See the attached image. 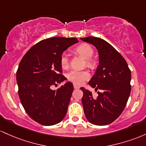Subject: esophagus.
Returning a JSON list of instances; mask_svg holds the SVG:
<instances>
[{"label": "esophagus", "instance_id": "obj_1", "mask_svg": "<svg viewBox=\"0 0 146 146\" xmlns=\"http://www.w3.org/2000/svg\"><path fill=\"white\" fill-rule=\"evenodd\" d=\"M79 88H80V87L78 86V85L74 84V89H79Z\"/></svg>", "mask_w": 146, "mask_h": 146}]
</instances>
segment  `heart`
Here are the masks:
<instances>
[{
	"label": "heart",
	"mask_w": 146,
	"mask_h": 146,
	"mask_svg": "<svg viewBox=\"0 0 146 146\" xmlns=\"http://www.w3.org/2000/svg\"><path fill=\"white\" fill-rule=\"evenodd\" d=\"M75 52L81 56L86 60V64L90 67H94L95 62L92 60L94 50L89 44H82L75 49ZM60 63L62 68H67L69 65V56L66 52H63L60 57ZM90 78V73L88 70H70L67 74L68 81L72 82L74 84L81 85Z\"/></svg>",
	"instance_id": "1"
}]
</instances>
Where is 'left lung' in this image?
I'll list each match as a JSON object with an SVG mask.
<instances>
[{"instance_id": "left-lung-1", "label": "left lung", "mask_w": 146, "mask_h": 146, "mask_svg": "<svg viewBox=\"0 0 146 146\" xmlns=\"http://www.w3.org/2000/svg\"><path fill=\"white\" fill-rule=\"evenodd\" d=\"M81 39L94 45L99 54V65L89 84L101 92L94 97L91 92L81 88L85 115L94 125H108L120 116L127 102L131 91L130 70L121 54L104 39L93 36Z\"/></svg>"}]
</instances>
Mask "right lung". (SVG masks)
<instances>
[{
  "mask_svg": "<svg viewBox=\"0 0 146 146\" xmlns=\"http://www.w3.org/2000/svg\"><path fill=\"white\" fill-rule=\"evenodd\" d=\"M77 42L76 38L44 39L31 47L19 63L16 81L21 102L29 117L41 125H55L66 114L72 83L67 82L55 90L52 88L66 79L62 74L60 55Z\"/></svg>",
  "mask_w": 146,
  "mask_h": 146,
  "instance_id": "right-lung-1",
  "label": "right lung"
}]
</instances>
